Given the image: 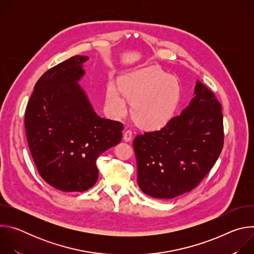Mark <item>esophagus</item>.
Segmentation results:
<instances>
[{
  "label": "esophagus",
  "instance_id": "esophagus-1",
  "mask_svg": "<svg viewBox=\"0 0 254 254\" xmlns=\"http://www.w3.org/2000/svg\"><path fill=\"white\" fill-rule=\"evenodd\" d=\"M131 137H132V132L131 130H126L125 133H124V139L126 141H130L131 140Z\"/></svg>",
  "mask_w": 254,
  "mask_h": 254
}]
</instances>
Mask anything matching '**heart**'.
<instances>
[{"instance_id":"heart-1","label":"heart","mask_w":254,"mask_h":254,"mask_svg":"<svg viewBox=\"0 0 254 254\" xmlns=\"http://www.w3.org/2000/svg\"><path fill=\"white\" fill-rule=\"evenodd\" d=\"M126 97L132 102L131 114L138 125L159 128L175 116L181 100V86L175 77L150 66L122 76L120 87L108 83L105 99L115 116L126 113Z\"/></svg>"}]
</instances>
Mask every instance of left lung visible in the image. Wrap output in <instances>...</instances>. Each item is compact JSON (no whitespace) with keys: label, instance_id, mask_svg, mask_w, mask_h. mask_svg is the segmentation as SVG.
<instances>
[{"label":"left lung","instance_id":"8db88e82","mask_svg":"<svg viewBox=\"0 0 254 254\" xmlns=\"http://www.w3.org/2000/svg\"><path fill=\"white\" fill-rule=\"evenodd\" d=\"M194 95L166 127L133 139L137 185L153 198L168 200L192 191L221 154V104L199 80Z\"/></svg>","mask_w":254,"mask_h":254}]
</instances>
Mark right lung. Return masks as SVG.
I'll list each match as a JSON object with an SVG mask.
<instances>
[{"label": "right lung", "instance_id": "add662e5", "mask_svg": "<svg viewBox=\"0 0 254 254\" xmlns=\"http://www.w3.org/2000/svg\"><path fill=\"white\" fill-rule=\"evenodd\" d=\"M88 59L76 55L46 71L25 114L34 163L45 182L62 192L91 188L98 179L97 158L123 136V125L99 117L79 85Z\"/></svg>", "mask_w": 254, "mask_h": 254}]
</instances>
